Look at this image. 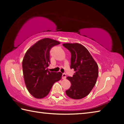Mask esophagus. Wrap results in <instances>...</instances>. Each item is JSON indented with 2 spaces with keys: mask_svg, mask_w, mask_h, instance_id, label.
I'll return each instance as SVG.
<instances>
[{
  "mask_svg": "<svg viewBox=\"0 0 124 124\" xmlns=\"http://www.w3.org/2000/svg\"><path fill=\"white\" fill-rule=\"evenodd\" d=\"M62 78L63 79H65L66 78V73H63Z\"/></svg>",
  "mask_w": 124,
  "mask_h": 124,
  "instance_id": "34e87169",
  "label": "esophagus"
}]
</instances>
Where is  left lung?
Here are the masks:
<instances>
[{
	"label": "left lung",
	"mask_w": 124,
	"mask_h": 124,
	"mask_svg": "<svg viewBox=\"0 0 124 124\" xmlns=\"http://www.w3.org/2000/svg\"><path fill=\"white\" fill-rule=\"evenodd\" d=\"M63 46L71 53L70 68L75 73L68 77L71 86L66 91L71 98L79 100L87 96L95 85L98 76V67L85 46L78 43H66Z\"/></svg>",
	"instance_id": "8db88e82"
}]
</instances>
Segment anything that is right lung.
Masks as SVG:
<instances>
[{
    "label": "right lung",
    "instance_id": "right-lung-1",
    "mask_svg": "<svg viewBox=\"0 0 124 124\" xmlns=\"http://www.w3.org/2000/svg\"><path fill=\"white\" fill-rule=\"evenodd\" d=\"M55 40H40L27 50L22 61L25 84L29 93L36 98H43L49 94L54 84L61 79V72H49L50 51L60 44Z\"/></svg>",
    "mask_w": 124,
    "mask_h": 124
}]
</instances>
